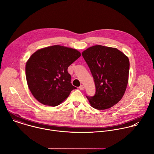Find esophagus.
Wrapping results in <instances>:
<instances>
[{
	"label": "esophagus",
	"mask_w": 154,
	"mask_h": 154,
	"mask_svg": "<svg viewBox=\"0 0 154 154\" xmlns=\"http://www.w3.org/2000/svg\"><path fill=\"white\" fill-rule=\"evenodd\" d=\"M79 89H80V90H83V89H84L83 86V85H80V87H79Z\"/></svg>",
	"instance_id": "1"
}]
</instances>
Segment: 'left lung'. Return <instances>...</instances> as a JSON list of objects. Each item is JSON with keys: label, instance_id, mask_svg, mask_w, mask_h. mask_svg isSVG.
Listing matches in <instances>:
<instances>
[{"label": "left lung", "instance_id": "obj_1", "mask_svg": "<svg viewBox=\"0 0 154 154\" xmlns=\"http://www.w3.org/2000/svg\"><path fill=\"white\" fill-rule=\"evenodd\" d=\"M82 56L94 77L96 92L86 96L91 106L106 110L116 104L124 96L128 82V57L116 48L94 45Z\"/></svg>", "mask_w": 154, "mask_h": 154}]
</instances>
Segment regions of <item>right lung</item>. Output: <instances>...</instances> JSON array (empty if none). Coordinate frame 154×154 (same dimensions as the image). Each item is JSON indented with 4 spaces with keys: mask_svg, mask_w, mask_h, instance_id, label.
<instances>
[{
    "mask_svg": "<svg viewBox=\"0 0 154 154\" xmlns=\"http://www.w3.org/2000/svg\"><path fill=\"white\" fill-rule=\"evenodd\" d=\"M81 56L77 50L55 45L37 50L26 64V77L33 96L41 104L57 106L77 89L68 66Z\"/></svg>",
    "mask_w": 154,
    "mask_h": 154,
    "instance_id": "obj_1",
    "label": "right lung"
}]
</instances>
